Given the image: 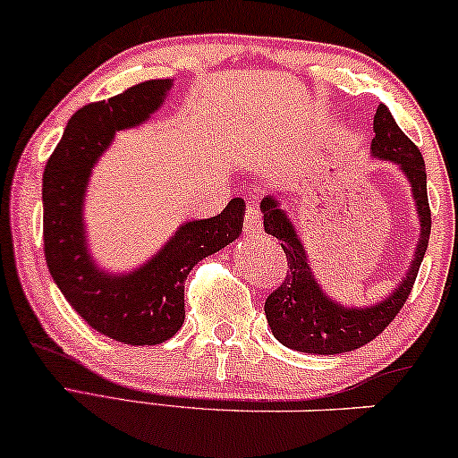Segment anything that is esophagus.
Segmentation results:
<instances>
[{
	"mask_svg": "<svg viewBox=\"0 0 458 458\" xmlns=\"http://www.w3.org/2000/svg\"><path fill=\"white\" fill-rule=\"evenodd\" d=\"M243 233L248 237L260 233V212L257 201H248L246 204V215H243Z\"/></svg>",
	"mask_w": 458,
	"mask_h": 458,
	"instance_id": "34e87169",
	"label": "esophagus"
}]
</instances>
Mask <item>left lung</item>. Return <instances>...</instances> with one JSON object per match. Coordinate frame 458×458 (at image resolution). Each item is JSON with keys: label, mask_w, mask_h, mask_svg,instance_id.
Masks as SVG:
<instances>
[{"label": "left lung", "mask_w": 458, "mask_h": 458, "mask_svg": "<svg viewBox=\"0 0 458 458\" xmlns=\"http://www.w3.org/2000/svg\"><path fill=\"white\" fill-rule=\"evenodd\" d=\"M372 130V156L400 165L412 187V198L417 201V215L420 221L417 252H414L412 265L408 267L406 277L387 299L372 307H345L326 296L324 290L319 288L311 267H309L305 246L301 243L293 221L277 204V199H273V195L263 198L260 212H263L265 231L280 240L288 259L286 280L267 296L265 316L273 336L294 352L336 355L353 352V349L370 343L400 313L414 286V280H417L419 267L423 263L431 233L425 159L420 156L419 147L402 132L385 105L377 106Z\"/></svg>", "instance_id": "left-lung-1"}]
</instances>
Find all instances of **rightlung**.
<instances>
[{"label":"right lung","instance_id":"add662e5","mask_svg":"<svg viewBox=\"0 0 458 458\" xmlns=\"http://www.w3.org/2000/svg\"><path fill=\"white\" fill-rule=\"evenodd\" d=\"M172 80H151L81 106L44 170V254L52 280L71 307L100 335L123 345H159L185 322V280L201 259L240 237L243 199L221 215L189 221L140 269L106 273L88 252L84 199L92 165L117 130L147 122L164 105Z\"/></svg>","mask_w":458,"mask_h":458}]
</instances>
